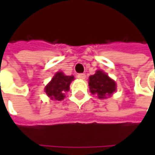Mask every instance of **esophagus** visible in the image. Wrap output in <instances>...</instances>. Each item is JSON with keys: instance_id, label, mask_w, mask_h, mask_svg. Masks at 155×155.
Listing matches in <instances>:
<instances>
[{"instance_id": "1", "label": "esophagus", "mask_w": 155, "mask_h": 155, "mask_svg": "<svg viewBox=\"0 0 155 155\" xmlns=\"http://www.w3.org/2000/svg\"><path fill=\"white\" fill-rule=\"evenodd\" d=\"M77 77L79 79H81V80H84L85 78H86V75L84 74H78Z\"/></svg>"}]
</instances>
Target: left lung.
<instances>
[{"mask_svg":"<svg viewBox=\"0 0 155 155\" xmlns=\"http://www.w3.org/2000/svg\"><path fill=\"white\" fill-rule=\"evenodd\" d=\"M90 91L92 94L98 95L99 99H106L116 91L117 84L115 81L102 71H96L95 74L89 78Z\"/></svg>","mask_w":155,"mask_h":155,"instance_id":"8db88e82","label":"left lung"}]
</instances>
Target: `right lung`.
I'll return each instance as SVG.
<instances>
[{"mask_svg": "<svg viewBox=\"0 0 155 155\" xmlns=\"http://www.w3.org/2000/svg\"><path fill=\"white\" fill-rule=\"evenodd\" d=\"M74 80L73 75H64L62 72H57L51 81L45 88L47 95L53 101H62L64 99V93L69 91L71 82Z\"/></svg>", "mask_w": 155, "mask_h": 155, "instance_id": "add662e5", "label": "right lung"}]
</instances>
